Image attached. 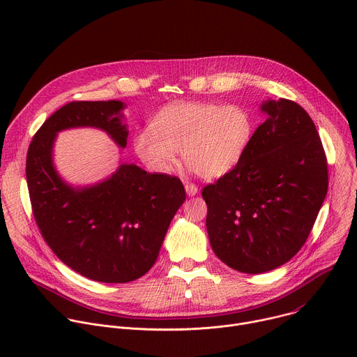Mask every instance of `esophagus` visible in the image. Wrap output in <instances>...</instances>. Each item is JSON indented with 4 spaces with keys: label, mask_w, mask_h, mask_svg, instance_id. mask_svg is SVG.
Wrapping results in <instances>:
<instances>
[{
    "label": "esophagus",
    "mask_w": 357,
    "mask_h": 357,
    "mask_svg": "<svg viewBox=\"0 0 357 357\" xmlns=\"http://www.w3.org/2000/svg\"><path fill=\"white\" fill-rule=\"evenodd\" d=\"M185 190L189 196H195L197 193V186L195 183H185Z\"/></svg>",
    "instance_id": "1"
}]
</instances>
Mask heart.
<instances>
[{"label": "heart", "instance_id": "b5f03b06", "mask_svg": "<svg viewBox=\"0 0 357 357\" xmlns=\"http://www.w3.org/2000/svg\"><path fill=\"white\" fill-rule=\"evenodd\" d=\"M251 121L238 106L179 101L165 106L134 137L137 157L157 174L182 161L200 178L216 179L231 171L248 145Z\"/></svg>", "mask_w": 357, "mask_h": 357}]
</instances>
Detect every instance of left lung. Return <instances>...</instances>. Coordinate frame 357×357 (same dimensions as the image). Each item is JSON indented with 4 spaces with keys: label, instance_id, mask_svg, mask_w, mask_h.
<instances>
[{
    "label": "left lung",
    "instance_id": "8db88e82",
    "mask_svg": "<svg viewBox=\"0 0 357 357\" xmlns=\"http://www.w3.org/2000/svg\"><path fill=\"white\" fill-rule=\"evenodd\" d=\"M266 120L237 165L203 188L206 229L230 268L261 274L307 241L328 192V164L312 119L291 100H266Z\"/></svg>",
    "mask_w": 357,
    "mask_h": 357
}]
</instances>
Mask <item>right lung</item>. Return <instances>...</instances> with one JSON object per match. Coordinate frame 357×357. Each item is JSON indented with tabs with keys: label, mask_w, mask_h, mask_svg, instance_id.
I'll return each mask as SVG.
<instances>
[{
	"label": "right lung",
	"mask_w": 357,
	"mask_h": 357,
	"mask_svg": "<svg viewBox=\"0 0 357 357\" xmlns=\"http://www.w3.org/2000/svg\"><path fill=\"white\" fill-rule=\"evenodd\" d=\"M120 100L72 101L35 134L26 183L36 225L58 259L80 275L110 284L142 277L158 259L165 234L186 199L182 182L120 162L103 181L73 186L54 162L61 131L96 128L126 148L128 130Z\"/></svg>",
	"instance_id": "obj_1"
}]
</instances>
